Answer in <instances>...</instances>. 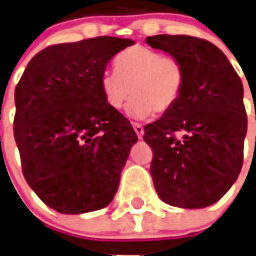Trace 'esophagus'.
<instances>
[{"mask_svg":"<svg viewBox=\"0 0 256 256\" xmlns=\"http://www.w3.org/2000/svg\"><path fill=\"white\" fill-rule=\"evenodd\" d=\"M132 128H134V132H136V135H138L139 139H142L143 136V132H144V130H143V126L140 124H136V122H132Z\"/></svg>","mask_w":256,"mask_h":256,"instance_id":"1","label":"esophagus"}]
</instances>
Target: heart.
Here are the masks:
<instances>
[{"label":"heart","mask_w":256,"mask_h":256,"mask_svg":"<svg viewBox=\"0 0 256 256\" xmlns=\"http://www.w3.org/2000/svg\"><path fill=\"white\" fill-rule=\"evenodd\" d=\"M116 72H105L100 81L105 102L121 110L132 92L128 113L144 118L154 112L164 114L175 106L186 84L184 66L174 55H163L143 46L122 51L114 60Z\"/></svg>","instance_id":"1"}]
</instances>
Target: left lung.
Returning <instances> with one entry per match:
<instances>
[{"label":"left lung","instance_id":"obj_1","mask_svg":"<svg viewBox=\"0 0 256 256\" xmlns=\"http://www.w3.org/2000/svg\"><path fill=\"white\" fill-rule=\"evenodd\" d=\"M146 42L176 56L186 70L175 106L144 126L143 139L154 154V186L172 206H209L242 170L247 132L242 81L225 54L205 39L163 34Z\"/></svg>","mask_w":256,"mask_h":256}]
</instances>
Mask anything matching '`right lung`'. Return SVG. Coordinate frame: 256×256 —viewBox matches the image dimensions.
Segmentation results:
<instances>
[{"label":"right lung","instance_id":"obj_1","mask_svg":"<svg viewBox=\"0 0 256 256\" xmlns=\"http://www.w3.org/2000/svg\"><path fill=\"white\" fill-rule=\"evenodd\" d=\"M132 39L97 36L48 46L16 86L14 138L27 184L64 214L98 210L113 200L132 146L128 118L105 102L100 81Z\"/></svg>","mask_w":256,"mask_h":256}]
</instances>
